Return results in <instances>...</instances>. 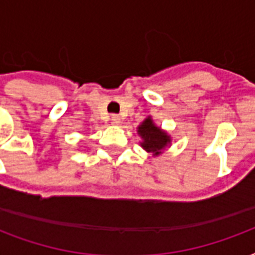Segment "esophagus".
<instances>
[{"label": "esophagus", "instance_id": "1", "mask_svg": "<svg viewBox=\"0 0 255 255\" xmlns=\"http://www.w3.org/2000/svg\"><path fill=\"white\" fill-rule=\"evenodd\" d=\"M111 123L114 124V126H119V124L122 123V119H120V116L112 115L111 116Z\"/></svg>", "mask_w": 255, "mask_h": 255}]
</instances>
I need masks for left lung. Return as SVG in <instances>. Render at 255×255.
Masks as SVG:
<instances>
[{"mask_svg":"<svg viewBox=\"0 0 255 255\" xmlns=\"http://www.w3.org/2000/svg\"><path fill=\"white\" fill-rule=\"evenodd\" d=\"M137 135L141 137L140 147L148 153H152V156L161 155L165 148L170 147L172 144V137L169 133L159 127L153 122L152 116H148L140 123L137 127Z\"/></svg>","mask_w":255,"mask_h":255,"instance_id":"left-lung-1","label":"left lung"}]
</instances>
